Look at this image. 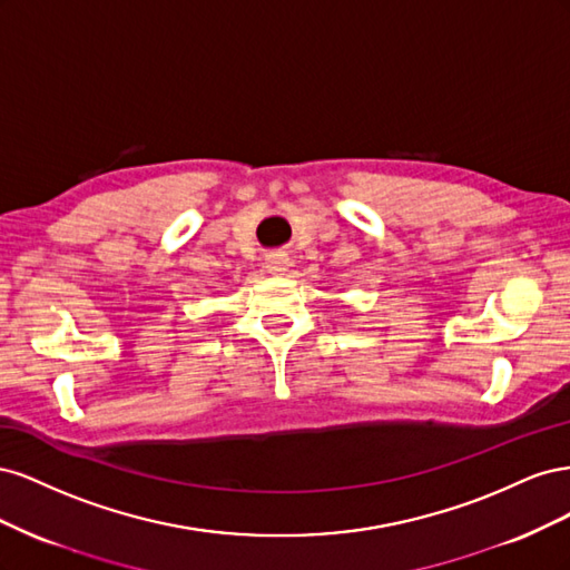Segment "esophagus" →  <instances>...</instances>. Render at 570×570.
Instances as JSON below:
<instances>
[{"label":"esophagus","instance_id":"obj_1","mask_svg":"<svg viewBox=\"0 0 570 570\" xmlns=\"http://www.w3.org/2000/svg\"><path fill=\"white\" fill-rule=\"evenodd\" d=\"M264 266H266L268 273H283L289 266V256L283 254V252H271V254H266Z\"/></svg>","mask_w":570,"mask_h":570}]
</instances>
